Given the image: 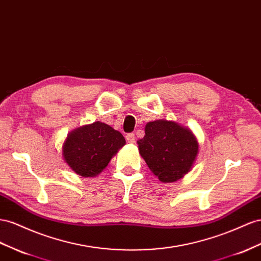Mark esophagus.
Returning <instances> with one entry per match:
<instances>
[{
    "label": "esophagus",
    "instance_id": "obj_1",
    "mask_svg": "<svg viewBox=\"0 0 261 261\" xmlns=\"http://www.w3.org/2000/svg\"><path fill=\"white\" fill-rule=\"evenodd\" d=\"M126 140H127L129 144L135 143V134H133V133L127 134V135H126Z\"/></svg>",
    "mask_w": 261,
    "mask_h": 261
}]
</instances>
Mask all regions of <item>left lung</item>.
Wrapping results in <instances>:
<instances>
[{
	"label": "left lung",
	"instance_id": "obj_1",
	"mask_svg": "<svg viewBox=\"0 0 261 261\" xmlns=\"http://www.w3.org/2000/svg\"><path fill=\"white\" fill-rule=\"evenodd\" d=\"M138 150L147 166L161 182H174L187 174L199 152L198 139L187 127L158 119L146 124Z\"/></svg>",
	"mask_w": 261,
	"mask_h": 261
}]
</instances>
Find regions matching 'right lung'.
Here are the masks:
<instances>
[{
  "instance_id": "add662e5",
  "label": "right lung",
  "mask_w": 261,
  "mask_h": 261,
  "mask_svg": "<svg viewBox=\"0 0 261 261\" xmlns=\"http://www.w3.org/2000/svg\"><path fill=\"white\" fill-rule=\"evenodd\" d=\"M126 144L121 133L102 122L84 125L68 134L62 146L67 165L81 177H95Z\"/></svg>"
}]
</instances>
